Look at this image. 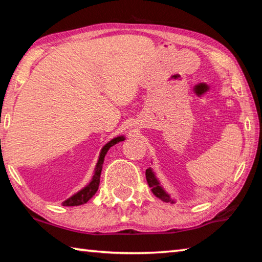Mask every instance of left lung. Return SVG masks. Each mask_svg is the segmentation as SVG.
Listing matches in <instances>:
<instances>
[{"mask_svg": "<svg viewBox=\"0 0 262 262\" xmlns=\"http://www.w3.org/2000/svg\"><path fill=\"white\" fill-rule=\"evenodd\" d=\"M145 178H147V183L149 185V187L151 188V192L154 193V195H156L158 199H161L164 202H173L171 200L170 195H168L165 190L163 189L162 186L159 185L158 180L156 179V177H155L151 168H147V170H145Z\"/></svg>", "mask_w": 262, "mask_h": 262, "instance_id": "left-lung-1", "label": "left lung"}]
</instances>
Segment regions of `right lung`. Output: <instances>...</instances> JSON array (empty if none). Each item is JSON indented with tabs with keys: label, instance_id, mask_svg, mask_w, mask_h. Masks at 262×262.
Returning <instances> with one entry per match:
<instances>
[{
	"label": "right lung",
	"instance_id": "obj_1",
	"mask_svg": "<svg viewBox=\"0 0 262 262\" xmlns=\"http://www.w3.org/2000/svg\"><path fill=\"white\" fill-rule=\"evenodd\" d=\"M123 140H125V139H123V136L115 137V139H113L112 141H110L107 144L104 145V148L101 149L100 155H99L98 163H97L96 168H95L94 178H92V180L90 181V184H89L86 187H84L82 190H79L78 193L73 195L72 198H69L68 200H66L63 203H62V205L67 206V207L81 206V205H83V203H86L92 196H94V195L97 193V190H98V187H99L100 173H101V168H103V163H104V158H105L106 152L108 151V149L112 147V145L117 144L118 142H121Z\"/></svg>",
	"mask_w": 262,
	"mask_h": 262
}]
</instances>
